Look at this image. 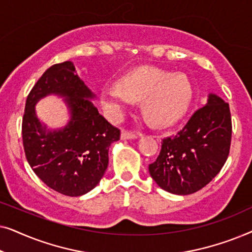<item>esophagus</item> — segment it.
I'll list each match as a JSON object with an SVG mask.
<instances>
[{
  "label": "esophagus",
  "mask_w": 252,
  "mask_h": 252,
  "mask_svg": "<svg viewBox=\"0 0 252 252\" xmlns=\"http://www.w3.org/2000/svg\"><path fill=\"white\" fill-rule=\"evenodd\" d=\"M140 134L128 132V130H123L122 132V140H132V139H137Z\"/></svg>",
  "instance_id": "34e87169"
}]
</instances>
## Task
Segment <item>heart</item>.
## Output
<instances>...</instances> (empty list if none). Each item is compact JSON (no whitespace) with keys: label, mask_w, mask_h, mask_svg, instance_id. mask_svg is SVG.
I'll return each mask as SVG.
<instances>
[{"label":"heart","mask_w":252,"mask_h":252,"mask_svg":"<svg viewBox=\"0 0 252 252\" xmlns=\"http://www.w3.org/2000/svg\"><path fill=\"white\" fill-rule=\"evenodd\" d=\"M101 103L111 116H119L133 101H141L143 116L151 125L166 128L178 123L187 112L192 87L185 74L153 66H143L124 75L117 85L104 87Z\"/></svg>","instance_id":"1"}]
</instances>
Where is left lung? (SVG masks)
<instances>
[{
  "label": "left lung",
  "instance_id": "1",
  "mask_svg": "<svg viewBox=\"0 0 252 252\" xmlns=\"http://www.w3.org/2000/svg\"><path fill=\"white\" fill-rule=\"evenodd\" d=\"M232 118L228 103L209 94L208 103L184 128L161 141L149 173L161 189L189 195L205 187L221 170L229 154Z\"/></svg>",
  "mask_w": 252,
  "mask_h": 252
}]
</instances>
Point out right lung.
<instances>
[{
	"label": "right lung",
	"instance_id": "right-lung-1",
	"mask_svg": "<svg viewBox=\"0 0 252 252\" xmlns=\"http://www.w3.org/2000/svg\"><path fill=\"white\" fill-rule=\"evenodd\" d=\"M48 94L65 98L70 120L63 129L47 130L37 119L35 104ZM94 97L67 61L48 68L26 99L22 126L26 159L48 187L72 197L97 186L108 167L109 147L120 137V130L98 113Z\"/></svg>",
	"mask_w": 252,
	"mask_h": 252
}]
</instances>
